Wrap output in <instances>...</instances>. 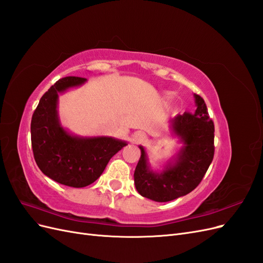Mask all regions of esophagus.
Masks as SVG:
<instances>
[{
  "instance_id": "esophagus-1",
  "label": "esophagus",
  "mask_w": 263,
  "mask_h": 263,
  "mask_svg": "<svg viewBox=\"0 0 263 263\" xmlns=\"http://www.w3.org/2000/svg\"><path fill=\"white\" fill-rule=\"evenodd\" d=\"M145 138H146V136H145L144 133L137 132V133L134 134V141L136 142V144H140V142L145 140Z\"/></svg>"
}]
</instances>
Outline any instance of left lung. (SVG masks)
I'll return each instance as SVG.
<instances>
[{
  "instance_id": "8db88e82",
  "label": "left lung",
  "mask_w": 263,
  "mask_h": 263,
  "mask_svg": "<svg viewBox=\"0 0 263 263\" xmlns=\"http://www.w3.org/2000/svg\"><path fill=\"white\" fill-rule=\"evenodd\" d=\"M193 114H178L169 122L172 137L182 147L166 161L161 171L149 164L146 149L139 146L141 156L135 169L134 181L138 193L155 202H169L189 194L200 184L214 157V123L200 95L194 94Z\"/></svg>"
}]
</instances>
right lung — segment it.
Wrapping results in <instances>:
<instances>
[{
    "instance_id": "obj_1",
    "label": "right lung",
    "mask_w": 263,
    "mask_h": 263,
    "mask_svg": "<svg viewBox=\"0 0 263 263\" xmlns=\"http://www.w3.org/2000/svg\"><path fill=\"white\" fill-rule=\"evenodd\" d=\"M86 79L66 77L55 82L39 101L31 117V147L38 168L48 178L71 187L97 181L127 141L110 136H79L61 125L59 95L82 86Z\"/></svg>"
}]
</instances>
